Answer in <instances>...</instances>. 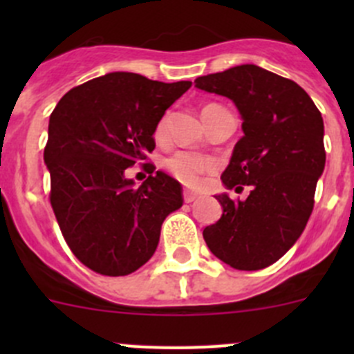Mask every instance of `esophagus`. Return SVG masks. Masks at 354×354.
Returning <instances> with one entry per match:
<instances>
[{
	"label": "esophagus",
	"instance_id": "esophagus-1",
	"mask_svg": "<svg viewBox=\"0 0 354 354\" xmlns=\"http://www.w3.org/2000/svg\"><path fill=\"white\" fill-rule=\"evenodd\" d=\"M195 198H197V194H194V192H190V190H185V192H183V200H185V203H192Z\"/></svg>",
	"mask_w": 354,
	"mask_h": 354
}]
</instances>
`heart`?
Instances as JSON below:
<instances>
[{"label":"heart","instance_id":"b5f03b06","mask_svg":"<svg viewBox=\"0 0 354 354\" xmlns=\"http://www.w3.org/2000/svg\"><path fill=\"white\" fill-rule=\"evenodd\" d=\"M216 104H209L203 108V111L214 108ZM167 121H169V116L164 114L156 124V138L157 140H162L166 137L167 131ZM164 167L167 169V173L174 178V180L180 181L185 187L195 188L202 183V178L205 176L207 173H212V171L217 169V160L214 159L212 156L207 154H197V152L190 151H178L174 154H171L164 160Z\"/></svg>","mask_w":354,"mask_h":354}]
</instances>
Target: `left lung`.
<instances>
[{
	"label": "left lung",
	"mask_w": 354,
	"mask_h": 354,
	"mask_svg": "<svg viewBox=\"0 0 354 354\" xmlns=\"http://www.w3.org/2000/svg\"><path fill=\"white\" fill-rule=\"evenodd\" d=\"M195 87L230 97L243 118L221 180L245 200L217 195L223 216L203 230L210 252L238 270L272 266L305 230L326 166L324 120L296 82L255 65L198 77Z\"/></svg>",
	"instance_id": "obj_1"
}]
</instances>
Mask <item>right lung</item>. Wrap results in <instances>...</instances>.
<instances>
[{
    "instance_id": "add662e5",
    "label": "right lung",
    "mask_w": 354,
    "mask_h": 354,
    "mask_svg": "<svg viewBox=\"0 0 354 354\" xmlns=\"http://www.w3.org/2000/svg\"><path fill=\"white\" fill-rule=\"evenodd\" d=\"M190 87L114 71L68 91L49 116V202L66 245L94 272L140 269L167 214L183 205L181 185L145 160L157 121ZM137 162L151 174L135 189L124 171Z\"/></svg>"
}]
</instances>
